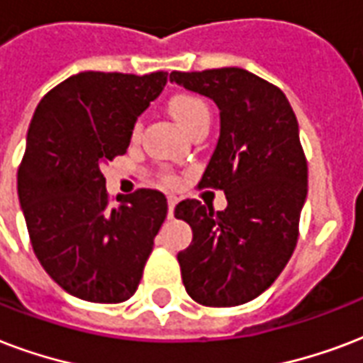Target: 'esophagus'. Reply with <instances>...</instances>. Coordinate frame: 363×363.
Returning a JSON list of instances; mask_svg holds the SVG:
<instances>
[{"label":"esophagus","instance_id":"esophagus-1","mask_svg":"<svg viewBox=\"0 0 363 363\" xmlns=\"http://www.w3.org/2000/svg\"><path fill=\"white\" fill-rule=\"evenodd\" d=\"M167 203H169V211H167V217L173 218V215H175V206H177L175 196H169V198H167Z\"/></svg>","mask_w":363,"mask_h":363}]
</instances>
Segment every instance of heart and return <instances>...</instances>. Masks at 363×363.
Returning <instances> with one entry per match:
<instances>
[{
	"instance_id": "obj_1",
	"label": "heart",
	"mask_w": 363,
	"mask_h": 363,
	"mask_svg": "<svg viewBox=\"0 0 363 363\" xmlns=\"http://www.w3.org/2000/svg\"><path fill=\"white\" fill-rule=\"evenodd\" d=\"M169 112L184 131H192L194 127L201 125V123L209 125V120H211L207 102L201 96L190 95V93H179V95L171 96ZM138 133H140V123H135L133 137H138ZM169 181H173L171 177Z\"/></svg>"
}]
</instances>
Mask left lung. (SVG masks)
Masks as SVG:
<instances>
[{"label": "left lung", "mask_w": 363, "mask_h": 363, "mask_svg": "<svg viewBox=\"0 0 363 363\" xmlns=\"http://www.w3.org/2000/svg\"><path fill=\"white\" fill-rule=\"evenodd\" d=\"M171 82L215 101L220 135L201 188L225 190L215 211L184 200L175 217L192 228L177 259L186 293L203 306H238L272 286L293 255L308 167L291 104L243 68L171 72Z\"/></svg>", "instance_id": "obj_1"}]
</instances>
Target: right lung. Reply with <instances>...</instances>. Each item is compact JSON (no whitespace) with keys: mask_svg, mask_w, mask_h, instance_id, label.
<instances>
[{"mask_svg":"<svg viewBox=\"0 0 363 363\" xmlns=\"http://www.w3.org/2000/svg\"><path fill=\"white\" fill-rule=\"evenodd\" d=\"M165 83L167 72H82L35 108L18 200L38 261L74 297L123 303L140 284L167 200L138 188L110 206L101 167L125 154L135 121Z\"/></svg>","mask_w":363,"mask_h":363,"instance_id":"obj_1","label":"right lung"}]
</instances>
